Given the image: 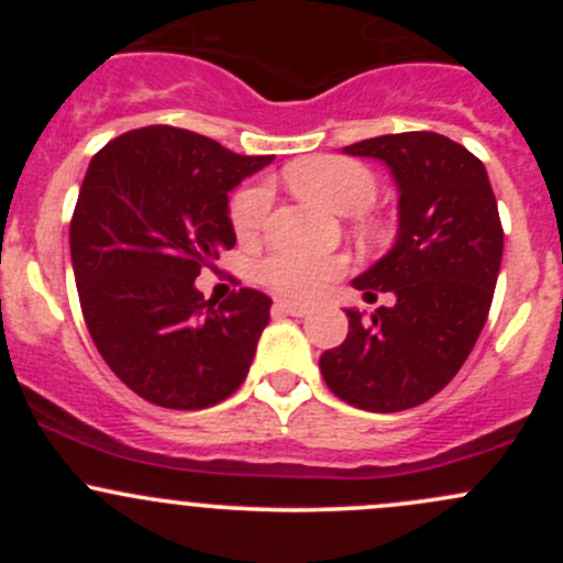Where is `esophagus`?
Instances as JSON below:
<instances>
[{"label": "esophagus", "instance_id": "34e87169", "mask_svg": "<svg viewBox=\"0 0 563 563\" xmlns=\"http://www.w3.org/2000/svg\"><path fill=\"white\" fill-rule=\"evenodd\" d=\"M308 310H310V305L297 302V299H277L275 302V313H283V316L302 318V316H308Z\"/></svg>", "mask_w": 563, "mask_h": 563}]
</instances>
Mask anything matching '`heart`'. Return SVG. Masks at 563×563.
<instances>
[{"instance_id":"1","label":"heart","mask_w":563,"mask_h":563,"mask_svg":"<svg viewBox=\"0 0 563 563\" xmlns=\"http://www.w3.org/2000/svg\"><path fill=\"white\" fill-rule=\"evenodd\" d=\"M286 179L302 198L340 214L362 212L371 207L378 192L376 174L349 157H308L294 163L286 172ZM269 203L272 192L264 181H253L236 190V196L231 198L229 218L240 240H253L258 234ZM362 229L365 234H373V225ZM343 272V255H313L297 250H275L255 266L258 280L286 297H316Z\"/></svg>"}]
</instances>
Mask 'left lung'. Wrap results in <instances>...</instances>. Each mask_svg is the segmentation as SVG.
<instances>
[{
  "instance_id": "obj_1",
  "label": "left lung",
  "mask_w": 563,
  "mask_h": 563,
  "mask_svg": "<svg viewBox=\"0 0 563 563\" xmlns=\"http://www.w3.org/2000/svg\"><path fill=\"white\" fill-rule=\"evenodd\" d=\"M395 176L397 240L354 288L395 305L365 318L345 310L349 334L323 351L327 387L362 411H406L455 378L487 321L504 231L479 157L439 133H395L345 146Z\"/></svg>"
}]
</instances>
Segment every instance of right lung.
Listing matches in <instances>:
<instances>
[{
    "label": "right lung",
    "mask_w": 563,
    "mask_h": 563,
    "mask_svg": "<svg viewBox=\"0 0 563 563\" xmlns=\"http://www.w3.org/2000/svg\"><path fill=\"white\" fill-rule=\"evenodd\" d=\"M269 163L172 124L130 130L89 163L70 220L84 321L155 406L209 408L245 382L272 299L240 288L207 302L196 277L236 245L229 192Z\"/></svg>",
    "instance_id": "obj_1"
}]
</instances>
